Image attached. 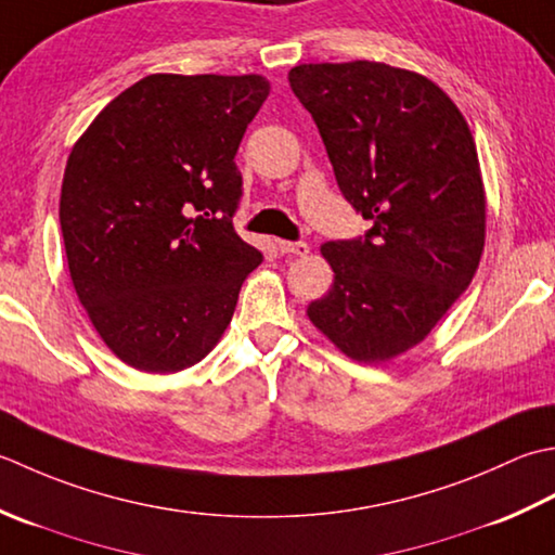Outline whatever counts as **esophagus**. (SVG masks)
I'll list each match as a JSON object with an SVG mask.
<instances>
[{
  "label": "esophagus",
  "mask_w": 555,
  "mask_h": 555,
  "mask_svg": "<svg viewBox=\"0 0 555 555\" xmlns=\"http://www.w3.org/2000/svg\"><path fill=\"white\" fill-rule=\"evenodd\" d=\"M280 254L285 256H307L309 254V244L307 242H278Z\"/></svg>",
  "instance_id": "esophagus-1"
}]
</instances>
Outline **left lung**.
Returning a JSON list of instances; mask_svg holds the SVG:
<instances>
[{
  "instance_id": "8db88e82",
  "label": "left lung",
  "mask_w": 555,
  "mask_h": 555,
  "mask_svg": "<svg viewBox=\"0 0 555 555\" xmlns=\"http://www.w3.org/2000/svg\"><path fill=\"white\" fill-rule=\"evenodd\" d=\"M289 86L311 112L366 236L325 242L333 268L309 321L343 354L383 364L420 345L469 287L486 242L477 145L457 105L383 62L299 64Z\"/></svg>"
}]
</instances>
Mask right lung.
Returning <instances> with one entry per match:
<instances>
[{
  "mask_svg": "<svg viewBox=\"0 0 555 555\" xmlns=\"http://www.w3.org/2000/svg\"><path fill=\"white\" fill-rule=\"evenodd\" d=\"M266 76L151 74L74 143L60 222L90 323L124 364L177 373L212 352L263 261L232 228L234 165Z\"/></svg>",
  "mask_w": 555,
  "mask_h": 555,
  "instance_id": "add662e5",
  "label": "right lung"
}]
</instances>
